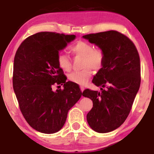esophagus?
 Instances as JSON below:
<instances>
[{
  "instance_id": "esophagus-1",
  "label": "esophagus",
  "mask_w": 154,
  "mask_h": 154,
  "mask_svg": "<svg viewBox=\"0 0 154 154\" xmlns=\"http://www.w3.org/2000/svg\"><path fill=\"white\" fill-rule=\"evenodd\" d=\"M80 90H81V91L83 92V91H84V90H85V88L83 87V86H81V87H80Z\"/></svg>"
}]
</instances>
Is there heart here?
Instances as JSON below:
<instances>
[{
    "label": "heart",
    "mask_w": 154,
    "mask_h": 154,
    "mask_svg": "<svg viewBox=\"0 0 154 154\" xmlns=\"http://www.w3.org/2000/svg\"><path fill=\"white\" fill-rule=\"evenodd\" d=\"M69 51L74 56L83 57L82 69L79 72H73L68 76L69 80L75 84L84 85L89 81L92 76L91 69L94 71H100L105 64L106 55L100 48H94L93 44L86 41H78L69 48ZM58 65L65 72L70 71L72 62L69 57L64 54H59Z\"/></svg>",
    "instance_id": "heart-1"
}]
</instances>
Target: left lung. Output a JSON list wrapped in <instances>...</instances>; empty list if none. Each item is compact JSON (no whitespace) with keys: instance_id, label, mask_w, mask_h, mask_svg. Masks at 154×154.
I'll return each instance as SVG.
<instances>
[{"instance_id":"left-lung-1","label":"left lung","mask_w":154,"mask_h":154,"mask_svg":"<svg viewBox=\"0 0 154 154\" xmlns=\"http://www.w3.org/2000/svg\"><path fill=\"white\" fill-rule=\"evenodd\" d=\"M82 37L106 55L103 69L92 81L100 87V92L86 89L82 93L93 103L87 114L88 123L97 132H111L126 120L140 85L138 52L130 38L115 30Z\"/></svg>"}]
</instances>
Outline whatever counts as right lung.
<instances>
[{"mask_svg": "<svg viewBox=\"0 0 154 154\" xmlns=\"http://www.w3.org/2000/svg\"><path fill=\"white\" fill-rule=\"evenodd\" d=\"M75 37L38 32L26 38L15 54L14 91L24 119L38 132L52 134L59 131L69 110L82 96L78 85L66 82L57 62L59 51ZM54 84H63L64 89L54 92Z\"/></svg>", "mask_w": 154, "mask_h": 154, "instance_id": "obj_1", "label": "right lung"}]
</instances>
